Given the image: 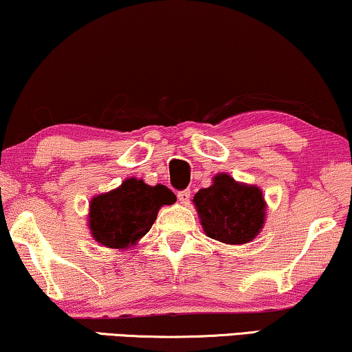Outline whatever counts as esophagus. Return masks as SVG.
Instances as JSON below:
<instances>
[{
    "label": "esophagus",
    "mask_w": 352,
    "mask_h": 352,
    "mask_svg": "<svg viewBox=\"0 0 352 352\" xmlns=\"http://www.w3.org/2000/svg\"><path fill=\"white\" fill-rule=\"evenodd\" d=\"M177 200H179L181 204H184V205L189 204V201H190V190L186 189V190L177 192Z\"/></svg>",
    "instance_id": "34e87169"
}]
</instances>
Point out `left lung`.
I'll use <instances>...</instances> for the list:
<instances>
[{
	"mask_svg": "<svg viewBox=\"0 0 352 352\" xmlns=\"http://www.w3.org/2000/svg\"><path fill=\"white\" fill-rule=\"evenodd\" d=\"M201 228L208 237L228 245L248 243L263 229L266 201L256 186L234 181L226 173L194 195Z\"/></svg>",
	"mask_w": 352,
	"mask_h": 352,
	"instance_id": "1",
	"label": "left lung"
}]
</instances>
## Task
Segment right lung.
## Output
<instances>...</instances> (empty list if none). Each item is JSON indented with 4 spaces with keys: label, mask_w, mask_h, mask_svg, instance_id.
<instances>
[{
    "label": "right lung",
    "mask_w": 352,
    "mask_h": 352,
    "mask_svg": "<svg viewBox=\"0 0 352 352\" xmlns=\"http://www.w3.org/2000/svg\"><path fill=\"white\" fill-rule=\"evenodd\" d=\"M175 200L176 195L166 186H148L142 179L129 177L117 189L91 200V234L107 248L131 247L148 232L158 210Z\"/></svg>",
    "instance_id": "add662e5"
}]
</instances>
